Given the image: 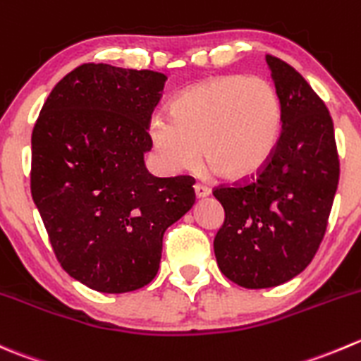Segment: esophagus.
<instances>
[{"label": "esophagus", "mask_w": 361, "mask_h": 361, "mask_svg": "<svg viewBox=\"0 0 361 361\" xmlns=\"http://www.w3.org/2000/svg\"><path fill=\"white\" fill-rule=\"evenodd\" d=\"M194 192H195V197L202 199V197H208V195L212 194V188L206 187V185H202V183H195Z\"/></svg>", "instance_id": "obj_1"}]
</instances>
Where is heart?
<instances>
[{
	"mask_svg": "<svg viewBox=\"0 0 361 361\" xmlns=\"http://www.w3.org/2000/svg\"><path fill=\"white\" fill-rule=\"evenodd\" d=\"M167 116H153L148 123L149 145L164 169H194L202 149L206 162L234 180L264 166L282 127L274 84L241 73L188 87L169 104Z\"/></svg>",
	"mask_w": 361,
	"mask_h": 361,
	"instance_id": "heart-1",
	"label": "heart"
}]
</instances>
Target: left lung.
<instances>
[{"instance_id":"obj_1","label":"left lung","mask_w":361,"mask_h":361,"mask_svg":"<svg viewBox=\"0 0 361 361\" xmlns=\"http://www.w3.org/2000/svg\"><path fill=\"white\" fill-rule=\"evenodd\" d=\"M282 107L274 152L250 178L220 185L226 212L216 233V264L234 284L262 289L291 281L316 255L341 174L330 111L281 58L266 54Z\"/></svg>"}]
</instances>
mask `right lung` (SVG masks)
<instances>
[{"label":"right lung","mask_w":361,"mask_h":361,"mask_svg":"<svg viewBox=\"0 0 361 361\" xmlns=\"http://www.w3.org/2000/svg\"><path fill=\"white\" fill-rule=\"evenodd\" d=\"M166 79L84 63L56 84L33 127V201L61 268L95 291L149 284L164 233L195 202L194 178H155L145 167Z\"/></svg>","instance_id":"obj_1"}]
</instances>
